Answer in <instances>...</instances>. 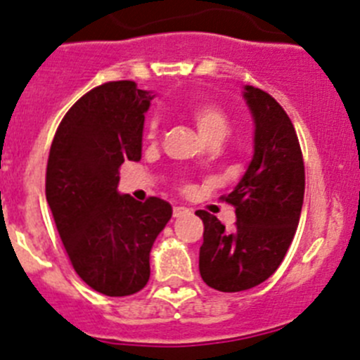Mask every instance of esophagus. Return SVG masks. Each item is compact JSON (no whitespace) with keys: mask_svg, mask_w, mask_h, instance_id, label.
Instances as JSON below:
<instances>
[{"mask_svg":"<svg viewBox=\"0 0 360 360\" xmlns=\"http://www.w3.org/2000/svg\"><path fill=\"white\" fill-rule=\"evenodd\" d=\"M186 213H190V210L184 208V206H176V208H174V217H183L186 215Z\"/></svg>","mask_w":360,"mask_h":360,"instance_id":"34e87169","label":"esophagus"}]
</instances>
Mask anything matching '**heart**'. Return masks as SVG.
<instances>
[{
	"instance_id": "1",
	"label": "heart",
	"mask_w": 360,
	"mask_h": 360,
	"mask_svg": "<svg viewBox=\"0 0 360 360\" xmlns=\"http://www.w3.org/2000/svg\"><path fill=\"white\" fill-rule=\"evenodd\" d=\"M188 116L192 118L193 125L197 127L199 134L202 136L204 140H222L229 131V120L226 112L215 105V103L202 102L197 103L193 108H190ZM158 124L150 122L147 129V136L150 140L156 138Z\"/></svg>"
}]
</instances>
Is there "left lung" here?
I'll list each match as a JSON object with an SVG mask.
<instances>
[{"label": "left lung", "mask_w": 360, "mask_h": 360, "mask_svg": "<svg viewBox=\"0 0 360 360\" xmlns=\"http://www.w3.org/2000/svg\"><path fill=\"white\" fill-rule=\"evenodd\" d=\"M255 124L252 158L226 202L235 206V229L195 212L204 222L199 271L220 292H240L280 267L300 222L305 165L296 131L280 103L255 86L242 91Z\"/></svg>", "instance_id": "obj_1"}]
</instances>
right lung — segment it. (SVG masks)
Instances as JSON below:
<instances>
[{
    "instance_id": "right-lung-1",
    "label": "right lung",
    "mask_w": 360,
    "mask_h": 360,
    "mask_svg": "<svg viewBox=\"0 0 360 360\" xmlns=\"http://www.w3.org/2000/svg\"><path fill=\"white\" fill-rule=\"evenodd\" d=\"M154 98L132 80L95 87L55 132L46 200L71 265L96 292L131 296L150 278V249L172 206L118 192V168L141 160L145 112Z\"/></svg>"
}]
</instances>
